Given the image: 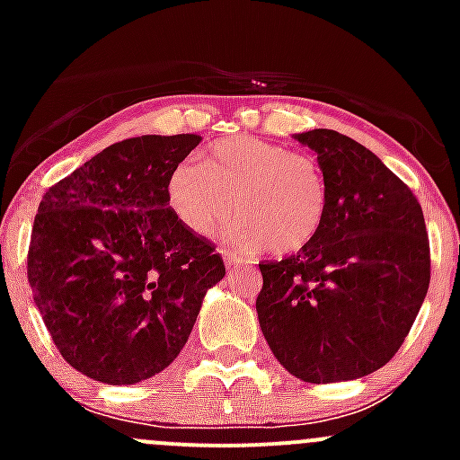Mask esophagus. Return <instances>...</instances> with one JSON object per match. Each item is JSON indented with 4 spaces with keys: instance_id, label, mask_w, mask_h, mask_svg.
Returning <instances> with one entry per match:
<instances>
[{
    "instance_id": "esophagus-1",
    "label": "esophagus",
    "mask_w": 460,
    "mask_h": 460,
    "mask_svg": "<svg viewBox=\"0 0 460 460\" xmlns=\"http://www.w3.org/2000/svg\"><path fill=\"white\" fill-rule=\"evenodd\" d=\"M222 260H225V264H226V267H238V264L240 262H244V260L243 258H238V256H235V253H231V252H225V253H222Z\"/></svg>"
}]
</instances>
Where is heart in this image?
I'll return each mask as SVG.
<instances>
[{"instance_id": "1", "label": "heart", "mask_w": 460, "mask_h": 460, "mask_svg": "<svg viewBox=\"0 0 460 460\" xmlns=\"http://www.w3.org/2000/svg\"><path fill=\"white\" fill-rule=\"evenodd\" d=\"M178 220L196 235H211L234 213L231 244L244 252L298 253L318 238L329 213L327 175L316 157L256 136L213 142L202 162L182 160L166 182Z\"/></svg>"}]
</instances>
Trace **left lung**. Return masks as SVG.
Here are the masks:
<instances>
[{
	"instance_id": "1",
	"label": "left lung",
	"mask_w": 460,
	"mask_h": 460,
	"mask_svg": "<svg viewBox=\"0 0 460 460\" xmlns=\"http://www.w3.org/2000/svg\"><path fill=\"white\" fill-rule=\"evenodd\" d=\"M329 182L307 249L258 264V323L278 363L305 383L376 372L401 349L429 287L423 208L369 148L329 128L296 133Z\"/></svg>"
}]
</instances>
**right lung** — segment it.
Listing matches in <instances>:
<instances>
[{
  "mask_svg": "<svg viewBox=\"0 0 460 460\" xmlns=\"http://www.w3.org/2000/svg\"><path fill=\"white\" fill-rule=\"evenodd\" d=\"M202 137L115 142L49 189L29 247L32 300L71 367L133 385L169 367L225 278L213 244L189 231L166 182Z\"/></svg>",
  "mask_w": 460,
  "mask_h": 460,
  "instance_id": "1",
  "label": "right lung"
}]
</instances>
